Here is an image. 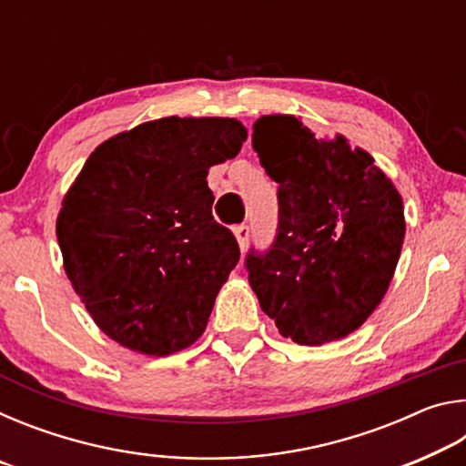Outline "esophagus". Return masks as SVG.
<instances>
[{"label": "esophagus", "instance_id": "obj_1", "mask_svg": "<svg viewBox=\"0 0 466 466\" xmlns=\"http://www.w3.org/2000/svg\"><path fill=\"white\" fill-rule=\"evenodd\" d=\"M234 236H236V240H238V247H240V250L247 248V244H248V236H250L248 226H244V224L236 226V228H234Z\"/></svg>", "mask_w": 466, "mask_h": 466}]
</instances>
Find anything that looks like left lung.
<instances>
[{"mask_svg": "<svg viewBox=\"0 0 466 466\" xmlns=\"http://www.w3.org/2000/svg\"><path fill=\"white\" fill-rule=\"evenodd\" d=\"M252 147L278 188L279 226L265 255L250 250L248 283L283 337L343 339L389 289L405 238L403 199L366 149L317 137L294 115H263Z\"/></svg>", "mask_w": 466, "mask_h": 466, "instance_id": "obj_1", "label": "left lung"}]
</instances>
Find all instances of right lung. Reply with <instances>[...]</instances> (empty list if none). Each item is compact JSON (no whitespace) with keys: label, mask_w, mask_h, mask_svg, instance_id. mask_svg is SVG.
Wrapping results in <instances>:
<instances>
[{"label":"right lung","mask_w":466,"mask_h":466,"mask_svg":"<svg viewBox=\"0 0 466 466\" xmlns=\"http://www.w3.org/2000/svg\"><path fill=\"white\" fill-rule=\"evenodd\" d=\"M247 129L228 116H164L94 149L61 201L63 269L102 333L162 358L203 335L240 258L211 216L208 175Z\"/></svg>","instance_id":"right-lung-1"}]
</instances>
